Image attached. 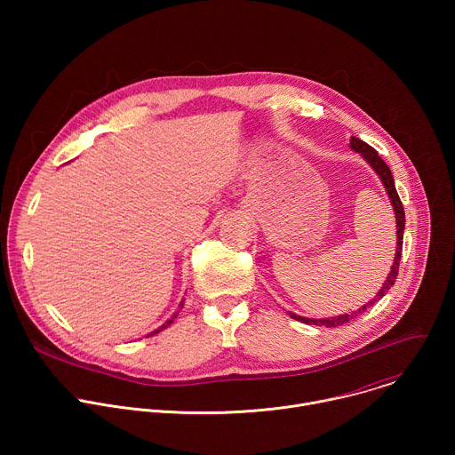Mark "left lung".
Here are the masks:
<instances>
[{
  "label": "left lung",
  "instance_id": "left-lung-1",
  "mask_svg": "<svg viewBox=\"0 0 455 455\" xmlns=\"http://www.w3.org/2000/svg\"><path fill=\"white\" fill-rule=\"evenodd\" d=\"M351 148L360 153L369 164L371 167L376 171V174L381 178L385 188H387V194L388 198H391L393 202V207H395V214H396V227H398V246H396V257H395V265L391 268V274H388L387 281L383 283L381 290L376 293V297L372 300H369L367 304H363L360 309L353 311L351 315H340V316H333V318H322V320H311V318H304V316H299L295 313H290L291 318L299 320V322H304V323H315V326H326V328H339L342 326V323H347L351 318H356L358 315L365 313L367 307H371L376 300H379L388 290H391V286L395 284L396 277H398V270H400V259H402V248H403V230H405V211H403V205H402V200L398 196L396 192V187H395V178H393V172L391 169H388V165L378 156V151L372 149L371 146H367L363 140L353 137L351 139Z\"/></svg>",
  "mask_w": 455,
  "mask_h": 455
}]
</instances>
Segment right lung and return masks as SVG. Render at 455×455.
<instances>
[{"mask_svg":"<svg viewBox=\"0 0 455 455\" xmlns=\"http://www.w3.org/2000/svg\"><path fill=\"white\" fill-rule=\"evenodd\" d=\"M181 306H183V302H181ZM176 315H178V313H174V316H172V318H171V320H167V322H165V323H164V326H162V328H160V330H156V331H153V333H151V335H156V333H160V331H162V330H165V328H167V326H171V323H172V320H174V318H176Z\"/></svg>","mask_w":455,"mask_h":455,"instance_id":"1","label":"right lung"}]
</instances>
